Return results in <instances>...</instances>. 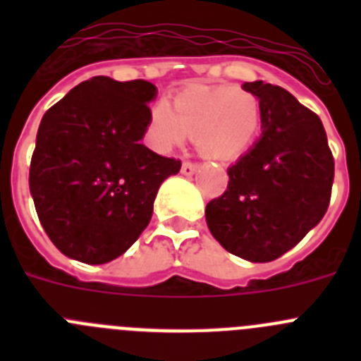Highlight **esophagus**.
I'll return each mask as SVG.
<instances>
[{
    "instance_id": "obj_1",
    "label": "esophagus",
    "mask_w": 361,
    "mask_h": 361,
    "mask_svg": "<svg viewBox=\"0 0 361 361\" xmlns=\"http://www.w3.org/2000/svg\"><path fill=\"white\" fill-rule=\"evenodd\" d=\"M197 168H199V164H195V162H184L183 164V173L184 175H193L197 171Z\"/></svg>"
}]
</instances>
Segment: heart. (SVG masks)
I'll return each mask as SVG.
<instances>
[{"label":"heart","mask_w":361,"mask_h":361,"mask_svg":"<svg viewBox=\"0 0 361 361\" xmlns=\"http://www.w3.org/2000/svg\"><path fill=\"white\" fill-rule=\"evenodd\" d=\"M260 132V106L253 94L237 86H190L168 101L153 104L148 121L149 142L170 152L195 137L200 153L213 161H233L253 145Z\"/></svg>","instance_id":"heart-1"}]
</instances>
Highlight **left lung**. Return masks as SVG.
<instances>
[{"mask_svg":"<svg viewBox=\"0 0 361 361\" xmlns=\"http://www.w3.org/2000/svg\"><path fill=\"white\" fill-rule=\"evenodd\" d=\"M260 104L262 135L228 168V190L206 206L220 245L250 262L288 253L329 208L334 159L320 117L269 82L242 85Z\"/></svg>","mask_w":361,"mask_h":361,"instance_id":"left-lung-1","label":"left lung"}]
</instances>
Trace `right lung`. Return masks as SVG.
Instances as JSON below:
<instances>
[{
  "label": "right lung",
  "instance_id": "obj_1",
  "mask_svg": "<svg viewBox=\"0 0 361 361\" xmlns=\"http://www.w3.org/2000/svg\"><path fill=\"white\" fill-rule=\"evenodd\" d=\"M155 85L92 78L43 116L30 193L50 240L66 257L106 264L149 224L161 184L180 161L141 145Z\"/></svg>",
  "mask_w": 361,
  "mask_h": 361
}]
</instances>
